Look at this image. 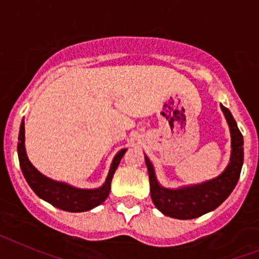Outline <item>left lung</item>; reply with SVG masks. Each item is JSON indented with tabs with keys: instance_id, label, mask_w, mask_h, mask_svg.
Returning a JSON list of instances; mask_svg holds the SVG:
<instances>
[{
	"instance_id": "obj_1",
	"label": "left lung",
	"mask_w": 259,
	"mask_h": 259,
	"mask_svg": "<svg viewBox=\"0 0 259 259\" xmlns=\"http://www.w3.org/2000/svg\"><path fill=\"white\" fill-rule=\"evenodd\" d=\"M231 132V158L226 170L211 180L196 185H185L178 189L163 188L155 178L154 167L145 155L149 174L150 196L158 210L176 219H193L212 211L231 194L239 182L244 162V139L227 107L221 105Z\"/></svg>"
}]
</instances>
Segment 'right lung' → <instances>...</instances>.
I'll return each mask as SVG.
<instances>
[{"mask_svg":"<svg viewBox=\"0 0 259 259\" xmlns=\"http://www.w3.org/2000/svg\"><path fill=\"white\" fill-rule=\"evenodd\" d=\"M125 152H127V149H122L120 152L116 153L102 187L96 189L75 188V187L66 184V183L50 179L48 176L42 175L40 171L36 170L27 157L26 146H24V119L20 123L19 137H18V157H19L23 175L26 178L32 191L35 192L38 197L52 203L53 206L65 210V211H88V210H92L93 207L101 205L109 196L110 185H111L114 172H115L116 167H118L119 162H120Z\"/></svg>","mask_w":259,"mask_h":259,"instance_id":"right-lung-1","label":"right lung"}]
</instances>
